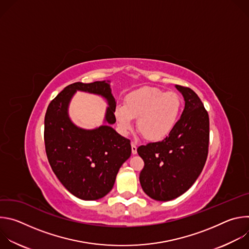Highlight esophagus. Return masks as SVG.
<instances>
[{"label": "esophagus", "instance_id": "esophagus-1", "mask_svg": "<svg viewBox=\"0 0 249 249\" xmlns=\"http://www.w3.org/2000/svg\"><path fill=\"white\" fill-rule=\"evenodd\" d=\"M131 148H132V154H133V155H136V154H137V146H136V144L132 143V144H131Z\"/></svg>", "mask_w": 249, "mask_h": 249}]
</instances>
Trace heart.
<instances>
[{"mask_svg":"<svg viewBox=\"0 0 249 249\" xmlns=\"http://www.w3.org/2000/svg\"><path fill=\"white\" fill-rule=\"evenodd\" d=\"M181 97L174 91L145 87L129 93L124 106H117L114 115L123 134H127L137 119V128L148 141L165 139L178 122Z\"/></svg>","mask_w":249,"mask_h":249,"instance_id":"heart-1","label":"heart"}]
</instances>
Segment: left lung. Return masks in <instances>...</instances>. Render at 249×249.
Instances as JSON below:
<instances>
[{
    "label": "left lung",
    "instance_id": "8db88e82",
    "mask_svg": "<svg viewBox=\"0 0 249 249\" xmlns=\"http://www.w3.org/2000/svg\"><path fill=\"white\" fill-rule=\"evenodd\" d=\"M175 88L185 101L175 128L161 142L137 149L145 162L140 173L141 186L157 201H170L185 193L197 180L208 156V112L191 89Z\"/></svg>",
    "mask_w": 249,
    "mask_h": 249
}]
</instances>
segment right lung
Wrapping results in <instances>:
<instances>
[{
	"instance_id": "right-lung-1",
	"label": "right lung",
	"mask_w": 249,
	"mask_h": 249,
	"mask_svg": "<svg viewBox=\"0 0 249 249\" xmlns=\"http://www.w3.org/2000/svg\"><path fill=\"white\" fill-rule=\"evenodd\" d=\"M77 91L99 95L108 102L102 125L84 129L69 118V102ZM115 108L110 81L70 85L47 108L44 142L49 163L64 187L82 200H97L107 195L119 168L131 156L130 140L111 127L116 122Z\"/></svg>"
}]
</instances>
